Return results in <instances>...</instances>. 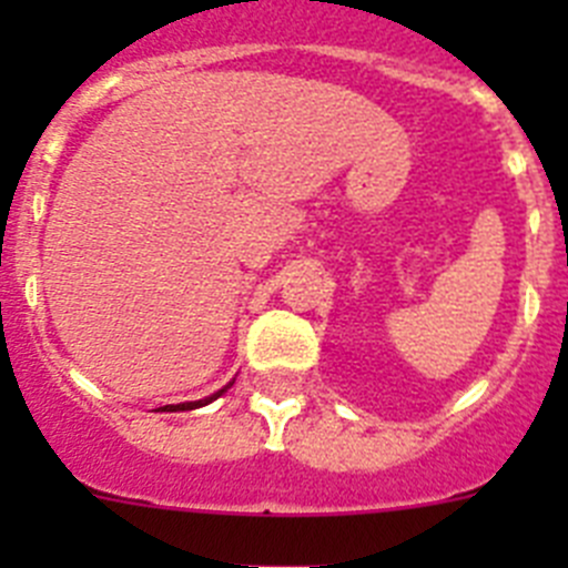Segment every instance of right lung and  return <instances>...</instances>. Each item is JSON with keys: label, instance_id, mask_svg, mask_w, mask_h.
Listing matches in <instances>:
<instances>
[{"label": "right lung", "instance_id": "right-lung-1", "mask_svg": "<svg viewBox=\"0 0 568 568\" xmlns=\"http://www.w3.org/2000/svg\"><path fill=\"white\" fill-rule=\"evenodd\" d=\"M230 386H233V381H230V384L224 386V389H219V393H215V395H210V398H204V400H187V404H170V406H164V409H168V413H187V409H199V406L210 404V400H215V398H219V395L227 393Z\"/></svg>", "mask_w": 568, "mask_h": 568}]
</instances>
